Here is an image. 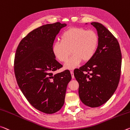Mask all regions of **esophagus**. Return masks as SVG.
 Returning a JSON list of instances; mask_svg holds the SVG:
<instances>
[{
    "label": "esophagus",
    "mask_w": 130,
    "mask_h": 130,
    "mask_svg": "<svg viewBox=\"0 0 130 130\" xmlns=\"http://www.w3.org/2000/svg\"><path fill=\"white\" fill-rule=\"evenodd\" d=\"M71 74L72 77L73 79V78L75 77V76H74V73H73V71H71Z\"/></svg>",
    "instance_id": "1"
}]
</instances>
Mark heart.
<instances>
[{
    "label": "heart",
    "mask_w": 130,
    "mask_h": 130,
    "mask_svg": "<svg viewBox=\"0 0 130 130\" xmlns=\"http://www.w3.org/2000/svg\"><path fill=\"white\" fill-rule=\"evenodd\" d=\"M61 42L53 46L55 57L60 62L66 61L71 53L73 55L65 63V68L73 69L82 61L87 62L94 57L99 44L98 34L93 30L80 27L68 29L61 36Z\"/></svg>",
    "instance_id": "b5f03b06"
}]
</instances>
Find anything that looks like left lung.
<instances>
[{"label":"left lung","instance_id":"8db88e82","mask_svg":"<svg viewBox=\"0 0 130 130\" xmlns=\"http://www.w3.org/2000/svg\"><path fill=\"white\" fill-rule=\"evenodd\" d=\"M96 28L99 44L94 57L74 76L79 84V95L84 105L91 108L101 106L109 100L120 80L121 53L117 39L98 22H91Z\"/></svg>","mask_w":130,"mask_h":130}]
</instances>
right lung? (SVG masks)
Returning <instances> with one entry per match:
<instances>
[{"instance_id":"right-lung-1","label":"right lung","mask_w":130,"mask_h":130,"mask_svg":"<svg viewBox=\"0 0 130 130\" xmlns=\"http://www.w3.org/2000/svg\"><path fill=\"white\" fill-rule=\"evenodd\" d=\"M65 26L59 22L41 26L22 39L16 50L14 68L18 85L31 105L47 114L61 109L72 79L68 70L53 75L62 65L55 59L53 45Z\"/></svg>"}]
</instances>
